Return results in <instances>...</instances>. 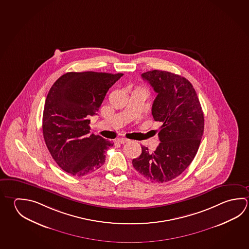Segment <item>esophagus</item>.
<instances>
[{"label": "esophagus", "mask_w": 249, "mask_h": 249, "mask_svg": "<svg viewBox=\"0 0 249 249\" xmlns=\"http://www.w3.org/2000/svg\"><path fill=\"white\" fill-rule=\"evenodd\" d=\"M118 142L119 143H121V144H124V143H127V142H129L130 140H128V139H125V138H121V139H118Z\"/></svg>", "instance_id": "obj_1"}]
</instances>
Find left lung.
Returning a JSON list of instances; mask_svg holds the SVG:
<instances>
[{
	"label": "left lung",
	"mask_w": 249,
	"mask_h": 249,
	"mask_svg": "<svg viewBox=\"0 0 249 249\" xmlns=\"http://www.w3.org/2000/svg\"><path fill=\"white\" fill-rule=\"evenodd\" d=\"M157 93L152 106L160 143L153 153L141 145L142 153L132 165L147 181L167 182L177 178L194 160L204 133L203 109L196 90L186 78L153 70L141 74Z\"/></svg>",
	"instance_id": "left-lung-1"
}]
</instances>
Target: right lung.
<instances>
[{"instance_id":"obj_1","label":"right lung","mask_w":249,"mask_h":249,"mask_svg":"<svg viewBox=\"0 0 249 249\" xmlns=\"http://www.w3.org/2000/svg\"><path fill=\"white\" fill-rule=\"evenodd\" d=\"M123 73L67 72L54 82L45 100L43 135L52 157L64 171L76 177L95 172L113 145L89 135L90 116L96 115L108 89Z\"/></svg>"}]
</instances>
